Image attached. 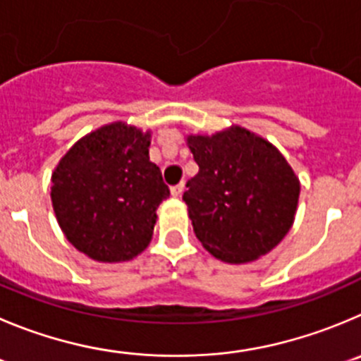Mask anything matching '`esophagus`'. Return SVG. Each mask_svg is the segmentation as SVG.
I'll use <instances>...</instances> for the list:
<instances>
[{"label":"esophagus","mask_w":361,"mask_h":361,"mask_svg":"<svg viewBox=\"0 0 361 361\" xmlns=\"http://www.w3.org/2000/svg\"><path fill=\"white\" fill-rule=\"evenodd\" d=\"M183 188H185V183L174 185V187H171V194H173L174 197H180L181 194H183Z\"/></svg>","instance_id":"34e87169"}]
</instances>
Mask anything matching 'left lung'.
Instances as JSON below:
<instances>
[{"instance_id": "obj_1", "label": "left lung", "mask_w": 361, "mask_h": 361, "mask_svg": "<svg viewBox=\"0 0 361 361\" xmlns=\"http://www.w3.org/2000/svg\"><path fill=\"white\" fill-rule=\"evenodd\" d=\"M200 173L183 194L194 233L226 264L267 255L294 224L299 178L279 149L260 135L230 126L187 135Z\"/></svg>"}]
</instances>
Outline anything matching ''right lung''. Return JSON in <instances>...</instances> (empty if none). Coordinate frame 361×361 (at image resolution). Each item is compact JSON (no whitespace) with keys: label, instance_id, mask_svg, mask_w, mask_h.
Returning <instances> with one entry per match:
<instances>
[{"label":"right lung","instance_id":"1","mask_svg":"<svg viewBox=\"0 0 361 361\" xmlns=\"http://www.w3.org/2000/svg\"><path fill=\"white\" fill-rule=\"evenodd\" d=\"M149 144L151 131L117 121L82 137L53 171L60 230L92 260H133L149 245L158 204L169 197Z\"/></svg>","mask_w":361,"mask_h":361}]
</instances>
